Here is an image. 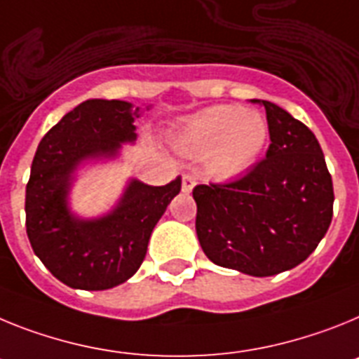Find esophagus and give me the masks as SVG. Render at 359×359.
I'll return each instance as SVG.
<instances>
[{
  "mask_svg": "<svg viewBox=\"0 0 359 359\" xmlns=\"http://www.w3.org/2000/svg\"><path fill=\"white\" fill-rule=\"evenodd\" d=\"M197 184V177L191 175V173H184L182 175V191L184 193H191V189L195 188Z\"/></svg>",
  "mask_w": 359,
  "mask_h": 359,
  "instance_id": "1",
  "label": "esophagus"
}]
</instances>
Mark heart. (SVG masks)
I'll list each match as a JSON object with an SVG mask.
<instances>
[{
    "mask_svg": "<svg viewBox=\"0 0 359 359\" xmlns=\"http://www.w3.org/2000/svg\"><path fill=\"white\" fill-rule=\"evenodd\" d=\"M267 141V123L258 111L240 106H213L193 115L177 135V146L191 157H210L222 177L248 170Z\"/></svg>",
    "mask_w": 359,
    "mask_h": 359,
    "instance_id": "heart-1",
    "label": "heart"
}]
</instances>
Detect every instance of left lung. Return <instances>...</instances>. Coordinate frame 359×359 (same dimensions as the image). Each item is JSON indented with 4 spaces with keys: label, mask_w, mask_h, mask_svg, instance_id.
Instances as JSON below:
<instances>
[{
    "label": "left lung",
    "mask_w": 359,
    "mask_h": 359,
    "mask_svg": "<svg viewBox=\"0 0 359 359\" xmlns=\"http://www.w3.org/2000/svg\"><path fill=\"white\" fill-rule=\"evenodd\" d=\"M266 158L229 184H201L197 236L213 264L249 276L283 273L313 253L332 220V179L320 142L289 111L262 101Z\"/></svg>",
    "instance_id": "left-lung-1"
}]
</instances>
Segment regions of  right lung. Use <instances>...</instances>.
Here are the masks:
<instances>
[{"label": "right lung", "instance_id": "obj_1", "mask_svg": "<svg viewBox=\"0 0 359 359\" xmlns=\"http://www.w3.org/2000/svg\"><path fill=\"white\" fill-rule=\"evenodd\" d=\"M141 114L132 102L88 99L37 146L25 198L27 235L36 257L68 287L104 291L132 278L158 218L179 195L180 177L166 186L130 179L108 213L85 218L72 211L77 171L119 158L123 144L135 142Z\"/></svg>", "mask_w": 359, "mask_h": 359}]
</instances>
